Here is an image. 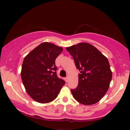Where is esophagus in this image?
<instances>
[{"label":"esophagus","instance_id":"esophagus-1","mask_svg":"<svg viewBox=\"0 0 130 130\" xmlns=\"http://www.w3.org/2000/svg\"><path fill=\"white\" fill-rule=\"evenodd\" d=\"M64 80H65L66 82H68V80H69V77H65V78H64Z\"/></svg>","mask_w":130,"mask_h":130}]
</instances>
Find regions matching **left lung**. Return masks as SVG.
I'll use <instances>...</instances> for the list:
<instances>
[{
	"instance_id": "left-lung-1",
	"label": "left lung",
	"mask_w": 130,
	"mask_h": 130,
	"mask_svg": "<svg viewBox=\"0 0 130 130\" xmlns=\"http://www.w3.org/2000/svg\"><path fill=\"white\" fill-rule=\"evenodd\" d=\"M79 69V82L75 89H71L77 102L90 105L99 102L109 89L112 73L108 60L96 48L87 42H80L66 48Z\"/></svg>"
}]
</instances>
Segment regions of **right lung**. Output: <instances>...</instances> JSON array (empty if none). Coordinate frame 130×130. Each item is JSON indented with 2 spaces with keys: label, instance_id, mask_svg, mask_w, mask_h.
<instances>
[{
  "label": "right lung",
  "instance_id": "obj_1",
  "mask_svg": "<svg viewBox=\"0 0 130 130\" xmlns=\"http://www.w3.org/2000/svg\"><path fill=\"white\" fill-rule=\"evenodd\" d=\"M62 51V47L44 42L25 57L21 79L27 93L37 102H52L65 85V82L57 76L55 65Z\"/></svg>",
  "mask_w": 130,
  "mask_h": 130
}]
</instances>
